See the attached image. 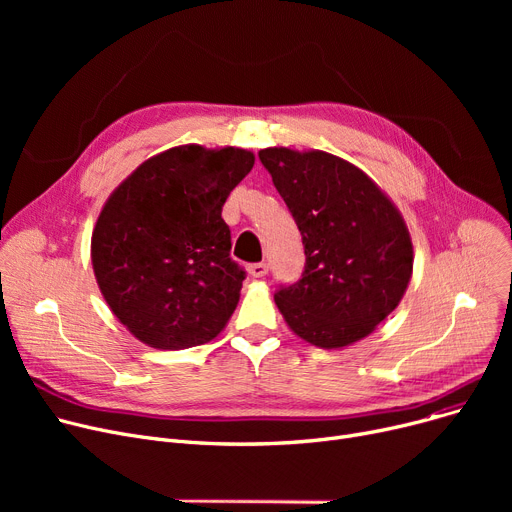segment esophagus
Instances as JSON below:
<instances>
[{
    "label": "esophagus",
    "mask_w": 512,
    "mask_h": 512,
    "mask_svg": "<svg viewBox=\"0 0 512 512\" xmlns=\"http://www.w3.org/2000/svg\"><path fill=\"white\" fill-rule=\"evenodd\" d=\"M249 274H251L253 278H263V276L267 274V263H263V261L251 263V265H249Z\"/></svg>",
    "instance_id": "34e87169"
}]
</instances>
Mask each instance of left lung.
<instances>
[{
    "mask_svg": "<svg viewBox=\"0 0 512 512\" xmlns=\"http://www.w3.org/2000/svg\"><path fill=\"white\" fill-rule=\"evenodd\" d=\"M259 159L305 247L301 278L274 294L286 324L321 348L365 338L411 280L413 245L400 213L371 178L336 155L274 147Z\"/></svg>",
    "mask_w": 512,
    "mask_h": 512,
    "instance_id": "1",
    "label": "left lung"
}]
</instances>
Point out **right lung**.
<instances>
[{
    "label": "right lung",
    "mask_w": 512,
    "mask_h": 512,
    "mask_svg": "<svg viewBox=\"0 0 512 512\" xmlns=\"http://www.w3.org/2000/svg\"><path fill=\"white\" fill-rule=\"evenodd\" d=\"M253 164L245 149L174 147L107 199L91 240L93 270L103 299L141 342L180 351L228 324L247 274L230 257L222 207Z\"/></svg>",
    "instance_id": "right-lung-1"
}]
</instances>
